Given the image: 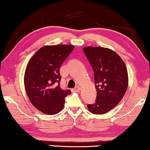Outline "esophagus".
Listing matches in <instances>:
<instances>
[{"label":"esophagus","mask_w":150,"mask_h":150,"mask_svg":"<svg viewBox=\"0 0 150 150\" xmlns=\"http://www.w3.org/2000/svg\"><path fill=\"white\" fill-rule=\"evenodd\" d=\"M80 90H81V88H80V87L79 86H77V87H76L75 88H74V89H71V92H79Z\"/></svg>","instance_id":"34e87169"}]
</instances>
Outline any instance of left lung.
I'll use <instances>...</instances> for the list:
<instances>
[{
    "label": "left lung",
    "instance_id": "8db88e82",
    "mask_svg": "<svg viewBox=\"0 0 150 150\" xmlns=\"http://www.w3.org/2000/svg\"><path fill=\"white\" fill-rule=\"evenodd\" d=\"M83 52L92 65L97 91L96 102L87 105L91 113L103 114L117 105L128 86V74L122 58L113 50L85 47Z\"/></svg>",
    "mask_w": 150,
    "mask_h": 150
}]
</instances>
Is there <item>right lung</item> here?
I'll return each instance as SVG.
<instances>
[{
    "instance_id": "obj_1",
    "label": "right lung",
    "mask_w": 150,
    "mask_h": 150,
    "mask_svg": "<svg viewBox=\"0 0 150 150\" xmlns=\"http://www.w3.org/2000/svg\"><path fill=\"white\" fill-rule=\"evenodd\" d=\"M74 47L46 45L37 51L26 67L24 84L32 104L42 113L54 115L63 109L65 98L71 94L60 87V67Z\"/></svg>"
}]
</instances>
